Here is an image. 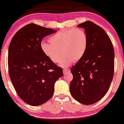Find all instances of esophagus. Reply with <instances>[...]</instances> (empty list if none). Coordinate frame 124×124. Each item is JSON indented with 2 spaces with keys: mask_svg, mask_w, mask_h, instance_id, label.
I'll list each match as a JSON object with an SVG mask.
<instances>
[{
  "mask_svg": "<svg viewBox=\"0 0 124 124\" xmlns=\"http://www.w3.org/2000/svg\"><path fill=\"white\" fill-rule=\"evenodd\" d=\"M70 71L69 69H63V72L64 74H65V73L70 72Z\"/></svg>",
  "mask_w": 124,
  "mask_h": 124,
  "instance_id": "obj_1",
  "label": "esophagus"
}]
</instances>
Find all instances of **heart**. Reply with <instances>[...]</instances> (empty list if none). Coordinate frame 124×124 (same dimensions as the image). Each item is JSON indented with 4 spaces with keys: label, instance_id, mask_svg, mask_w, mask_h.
Returning <instances> with one entry per match:
<instances>
[{
    "label": "heart",
    "instance_id": "heart-1",
    "mask_svg": "<svg viewBox=\"0 0 124 124\" xmlns=\"http://www.w3.org/2000/svg\"><path fill=\"white\" fill-rule=\"evenodd\" d=\"M50 43L42 41L41 48L45 55L53 63L67 68L72 62H77L83 57L88 47V39L86 32L80 28L60 30L49 38Z\"/></svg>",
    "mask_w": 124,
    "mask_h": 124
}]
</instances>
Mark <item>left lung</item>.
<instances>
[{
	"label": "left lung",
	"instance_id": "1",
	"mask_svg": "<svg viewBox=\"0 0 124 124\" xmlns=\"http://www.w3.org/2000/svg\"><path fill=\"white\" fill-rule=\"evenodd\" d=\"M77 27L85 29L88 44L83 57L71 68L70 91L78 102L89 105L100 101L109 90L114 73V49L105 31L93 22Z\"/></svg>",
	"mask_w": 124,
	"mask_h": 124
}]
</instances>
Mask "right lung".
Listing matches in <instances>:
<instances>
[{
    "label": "right lung",
    "instance_id": "add662e5",
    "mask_svg": "<svg viewBox=\"0 0 124 124\" xmlns=\"http://www.w3.org/2000/svg\"><path fill=\"white\" fill-rule=\"evenodd\" d=\"M56 32L30 23L18 30L9 44L10 79L18 96L31 106L48 101L54 94L55 83L63 75L62 68L45 55L40 46L42 39Z\"/></svg>",
    "mask_w": 124,
    "mask_h": 124
}]
</instances>
